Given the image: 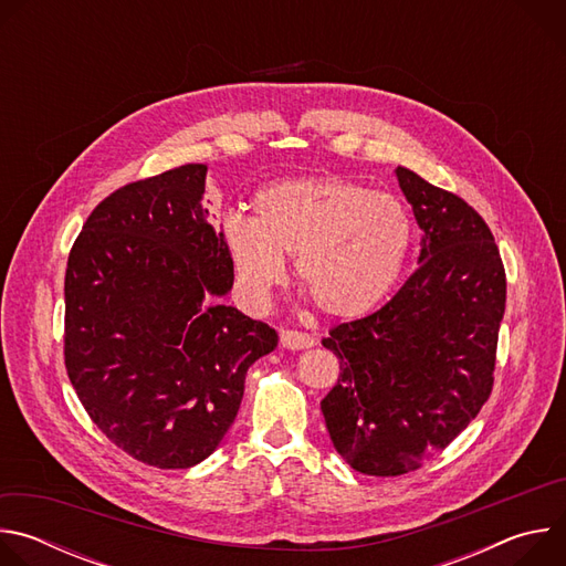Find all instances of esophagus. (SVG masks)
I'll return each instance as SVG.
<instances>
[{
    "label": "esophagus",
    "instance_id": "1",
    "mask_svg": "<svg viewBox=\"0 0 566 566\" xmlns=\"http://www.w3.org/2000/svg\"><path fill=\"white\" fill-rule=\"evenodd\" d=\"M280 345H282V349L302 352V349H311L315 345V340L306 334H300V332H282L280 334Z\"/></svg>",
    "mask_w": 566,
    "mask_h": 566
}]
</instances>
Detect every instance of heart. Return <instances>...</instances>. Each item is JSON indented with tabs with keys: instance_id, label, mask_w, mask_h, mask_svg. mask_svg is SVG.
Instances as JSON below:
<instances>
[{
	"instance_id": "heart-1",
	"label": "heart",
	"mask_w": 566,
	"mask_h": 566,
	"mask_svg": "<svg viewBox=\"0 0 566 566\" xmlns=\"http://www.w3.org/2000/svg\"><path fill=\"white\" fill-rule=\"evenodd\" d=\"M253 219L228 217L221 244L239 297L262 311L295 258L300 286L334 319L376 311L398 284L412 247L410 214L396 197L325 175L266 186Z\"/></svg>"
}]
</instances>
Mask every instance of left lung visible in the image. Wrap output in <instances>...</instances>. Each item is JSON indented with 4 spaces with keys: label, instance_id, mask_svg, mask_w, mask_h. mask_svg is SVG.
Here are the masks:
<instances>
[{
    "label": "left lung",
    "instance_id": "1",
    "mask_svg": "<svg viewBox=\"0 0 566 566\" xmlns=\"http://www.w3.org/2000/svg\"><path fill=\"white\" fill-rule=\"evenodd\" d=\"M421 234L419 269L376 313L322 340L340 358L319 410L358 472L402 474L443 450L493 389L506 275L495 237L463 199L396 168Z\"/></svg>",
    "mask_w": 566,
    "mask_h": 566
}]
</instances>
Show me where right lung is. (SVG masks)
I'll return each mask as SVG.
<instances>
[{"instance_id":"1","label":"right lung","mask_w":566,"mask_h":566,"mask_svg":"<svg viewBox=\"0 0 566 566\" xmlns=\"http://www.w3.org/2000/svg\"><path fill=\"white\" fill-rule=\"evenodd\" d=\"M203 164L129 184L90 214L64 275V365L92 421L156 468H192L230 430L277 334L217 302L234 273Z\"/></svg>"}]
</instances>
